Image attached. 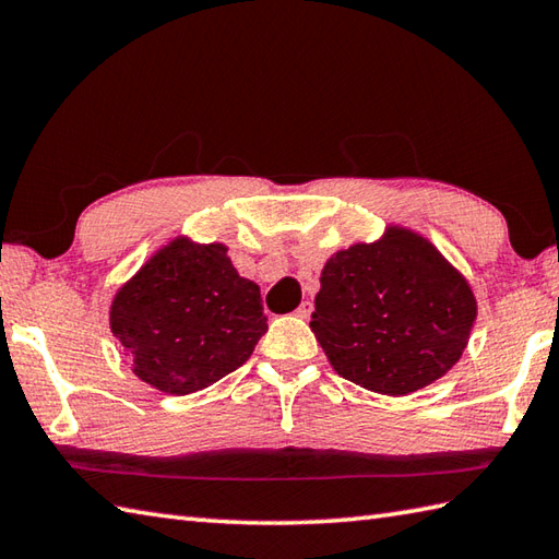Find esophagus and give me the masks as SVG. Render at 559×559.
<instances>
[{
  "label": "esophagus",
  "mask_w": 559,
  "mask_h": 559,
  "mask_svg": "<svg viewBox=\"0 0 559 559\" xmlns=\"http://www.w3.org/2000/svg\"><path fill=\"white\" fill-rule=\"evenodd\" d=\"M295 314H298L300 319H307L312 314V302L310 300H302L300 305H298V310H295Z\"/></svg>",
  "instance_id": "obj_1"
}]
</instances>
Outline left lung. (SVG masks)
Instances as JSON below:
<instances>
[{
  "mask_svg": "<svg viewBox=\"0 0 559 559\" xmlns=\"http://www.w3.org/2000/svg\"><path fill=\"white\" fill-rule=\"evenodd\" d=\"M310 329L348 382L408 396L442 379L468 346L478 300L468 278L406 225L326 259Z\"/></svg>",
  "mask_w": 559,
  "mask_h": 559,
  "instance_id": "obj_1",
  "label": "left lung"
}]
</instances>
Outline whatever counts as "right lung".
<instances>
[{
    "label": "right lung",
    "mask_w": 559,
    "mask_h": 559,
    "mask_svg": "<svg viewBox=\"0 0 559 559\" xmlns=\"http://www.w3.org/2000/svg\"><path fill=\"white\" fill-rule=\"evenodd\" d=\"M266 329L261 290L237 273L228 245L189 235L158 247L110 302V331L132 372L170 396L237 370Z\"/></svg>",
    "instance_id": "obj_1"
}]
</instances>
